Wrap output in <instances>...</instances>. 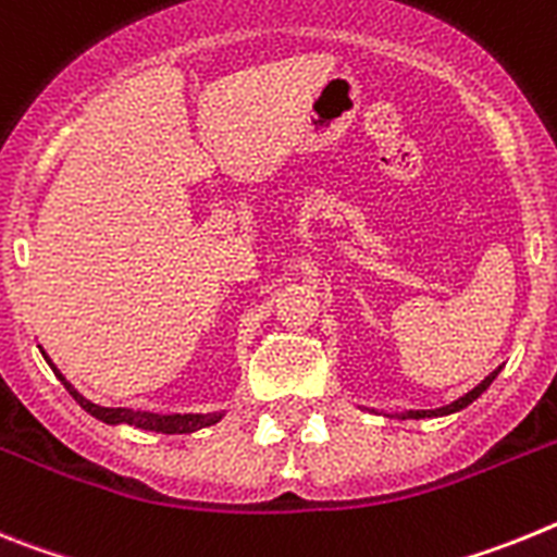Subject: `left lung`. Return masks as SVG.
Here are the masks:
<instances>
[{
	"label": "left lung",
	"instance_id": "8db88e82",
	"mask_svg": "<svg viewBox=\"0 0 557 557\" xmlns=\"http://www.w3.org/2000/svg\"><path fill=\"white\" fill-rule=\"evenodd\" d=\"M502 370V367H499ZM499 370H493L491 375H487L485 381H482V384H476L471 389V393H466L462 395V398H457L454 400V404H448V406H440V409H418V412H404V414H398V418H412V420H420V418H440V414H451V412H459V409H466V406H471L473 400L480 398L482 393H485L487 386L493 384V379H496V375H499Z\"/></svg>",
	"mask_w": 557,
	"mask_h": 557
}]
</instances>
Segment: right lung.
I'll list each match as a JSON object with an SVG mask.
<instances>
[{
  "label": "right lung",
  "instance_id": "right-lung-1",
  "mask_svg": "<svg viewBox=\"0 0 557 557\" xmlns=\"http://www.w3.org/2000/svg\"><path fill=\"white\" fill-rule=\"evenodd\" d=\"M45 352V350H41ZM47 364L52 367V372L58 375V381L66 386V393L72 395V398L81 404V409H86V412L91 414V418L103 420V423L109 425H117V423H125V425H137V429H145V432H159V434H190L196 432V429H207V425L219 423L221 418H224V412H210V414H157V412H134V409H111V406H98L91 404V400H86L84 395L77 393L75 386L70 384V381L58 372V367L52 364L50 356L45 352Z\"/></svg>",
  "mask_w": 557,
  "mask_h": 557
}]
</instances>
